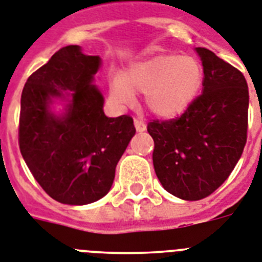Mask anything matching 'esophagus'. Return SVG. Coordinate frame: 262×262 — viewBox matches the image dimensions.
<instances>
[{
  "mask_svg": "<svg viewBox=\"0 0 262 262\" xmlns=\"http://www.w3.org/2000/svg\"><path fill=\"white\" fill-rule=\"evenodd\" d=\"M135 126H136V130H137V132H145V130H146V124H145L144 121L138 120V118H136V120H135Z\"/></svg>",
  "mask_w": 262,
  "mask_h": 262,
  "instance_id": "esophagus-1",
  "label": "esophagus"
}]
</instances>
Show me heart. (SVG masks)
Listing matches in <instances>:
<instances>
[{
    "label": "heart",
    "mask_w": 262,
    "mask_h": 262,
    "mask_svg": "<svg viewBox=\"0 0 262 262\" xmlns=\"http://www.w3.org/2000/svg\"><path fill=\"white\" fill-rule=\"evenodd\" d=\"M204 83V67L193 56L157 54L132 65L112 78L111 96L129 105L135 93H145V105L160 118H174L193 104Z\"/></svg>",
    "instance_id": "b5f03b06"
}]
</instances>
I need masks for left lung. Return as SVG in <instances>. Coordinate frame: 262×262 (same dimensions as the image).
I'll return each mask as SVG.
<instances>
[{"instance_id": "left-lung-1", "label": "left lung", "mask_w": 262, "mask_h": 262, "mask_svg": "<svg viewBox=\"0 0 262 262\" xmlns=\"http://www.w3.org/2000/svg\"><path fill=\"white\" fill-rule=\"evenodd\" d=\"M202 94L180 117L153 120V165L166 192L186 201L212 194L224 184L247 144L249 90L244 74L205 48Z\"/></svg>"}]
</instances>
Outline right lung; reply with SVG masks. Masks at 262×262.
<instances>
[{"mask_svg":"<svg viewBox=\"0 0 262 262\" xmlns=\"http://www.w3.org/2000/svg\"><path fill=\"white\" fill-rule=\"evenodd\" d=\"M98 56L65 46L28 78L21 96L18 144L33 177L61 204L86 205L112 188L116 166L135 136L133 118L106 117L94 74ZM66 102L62 114L51 111Z\"/></svg>","mask_w":262,"mask_h":262,"instance_id":"add662e5","label":"right lung"}]
</instances>
